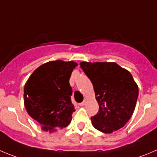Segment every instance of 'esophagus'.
<instances>
[{
    "mask_svg": "<svg viewBox=\"0 0 157 157\" xmlns=\"http://www.w3.org/2000/svg\"><path fill=\"white\" fill-rule=\"evenodd\" d=\"M86 100L85 99L82 102H81V103L79 104V105H80V106H84V105H86Z\"/></svg>",
    "mask_w": 157,
    "mask_h": 157,
    "instance_id": "1",
    "label": "esophagus"
}]
</instances>
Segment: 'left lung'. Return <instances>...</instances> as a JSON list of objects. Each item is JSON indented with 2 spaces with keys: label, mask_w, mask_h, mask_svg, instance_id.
I'll list each match as a JSON object with an SVG mask.
<instances>
[{
  "label": "left lung",
  "mask_w": 157,
  "mask_h": 157,
  "mask_svg": "<svg viewBox=\"0 0 157 157\" xmlns=\"http://www.w3.org/2000/svg\"><path fill=\"white\" fill-rule=\"evenodd\" d=\"M80 67L93 85L99 109L91 117L94 127L111 133L123 127L135 109L138 86L132 75L115 62H86Z\"/></svg>",
  "instance_id": "8db88e82"
}]
</instances>
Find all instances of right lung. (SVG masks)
<instances>
[{"instance_id":"right-lung-1","label":"right lung","mask_w":157,"mask_h":157,"mask_svg":"<svg viewBox=\"0 0 157 157\" xmlns=\"http://www.w3.org/2000/svg\"><path fill=\"white\" fill-rule=\"evenodd\" d=\"M77 65L73 61L48 62L35 69L25 83V106L42 130L55 132L71 122L75 108L69 79Z\"/></svg>"}]
</instances>
